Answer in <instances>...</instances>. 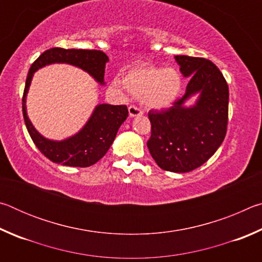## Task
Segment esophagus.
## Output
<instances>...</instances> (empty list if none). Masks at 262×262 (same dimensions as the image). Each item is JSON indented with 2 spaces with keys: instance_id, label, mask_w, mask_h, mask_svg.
Instances as JSON below:
<instances>
[{
  "instance_id": "1",
  "label": "esophagus",
  "mask_w": 262,
  "mask_h": 262,
  "mask_svg": "<svg viewBox=\"0 0 262 262\" xmlns=\"http://www.w3.org/2000/svg\"><path fill=\"white\" fill-rule=\"evenodd\" d=\"M128 112H129L130 117H137V115H142V111L137 107L135 105H130L129 107H128Z\"/></svg>"
}]
</instances>
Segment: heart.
Returning <instances> with one entry per match:
<instances>
[{"mask_svg": "<svg viewBox=\"0 0 262 262\" xmlns=\"http://www.w3.org/2000/svg\"><path fill=\"white\" fill-rule=\"evenodd\" d=\"M123 85L148 108L164 110L170 107L180 95L183 78L174 68H159L143 66L128 72Z\"/></svg>", "mask_w": 262, "mask_h": 262, "instance_id": "obj_1", "label": "heart"}]
</instances>
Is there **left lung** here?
I'll use <instances>...</instances> for the list:
<instances>
[{
    "label": "left lung",
    "mask_w": 262,
    "mask_h": 262,
    "mask_svg": "<svg viewBox=\"0 0 262 262\" xmlns=\"http://www.w3.org/2000/svg\"><path fill=\"white\" fill-rule=\"evenodd\" d=\"M184 77H189L183 98L167 110L149 111L151 136L148 149L165 171L184 173L209 159L227 134L229 88L223 74L203 57L176 55ZM199 94L193 106L184 101Z\"/></svg>",
    "instance_id": "left-lung-1"
}]
</instances>
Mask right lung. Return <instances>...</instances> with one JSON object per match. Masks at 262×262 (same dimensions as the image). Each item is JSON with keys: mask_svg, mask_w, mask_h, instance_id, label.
<instances>
[{"mask_svg": "<svg viewBox=\"0 0 262 262\" xmlns=\"http://www.w3.org/2000/svg\"><path fill=\"white\" fill-rule=\"evenodd\" d=\"M108 61L104 52L97 50H64L54 47L47 50L35 60L26 77L21 99L23 117L33 143L50 161L67 166L88 167L105 156L117 136L118 129L128 117L126 105L100 104L81 130L63 141H52L35 130L26 113V95L34 72L51 63H68L83 69L97 82L104 84L105 64Z\"/></svg>", "mask_w": 262, "mask_h": 262, "instance_id": "1", "label": "right lung"}]
</instances>
